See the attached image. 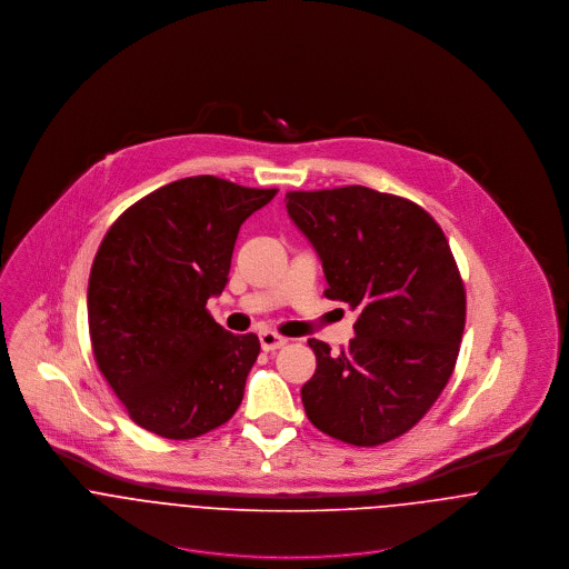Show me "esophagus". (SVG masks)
Segmentation results:
<instances>
[{
	"label": "esophagus",
	"mask_w": 569,
	"mask_h": 569,
	"mask_svg": "<svg viewBox=\"0 0 569 569\" xmlns=\"http://www.w3.org/2000/svg\"><path fill=\"white\" fill-rule=\"evenodd\" d=\"M258 337H260V346H262L264 352L278 350V348H282L287 343V337H282V335H278L273 330H260Z\"/></svg>",
	"instance_id": "34e87169"
}]
</instances>
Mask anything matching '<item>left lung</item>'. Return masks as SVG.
Listing matches in <instances>:
<instances>
[{
  "instance_id": "8db88e82",
  "label": "left lung",
  "mask_w": 569,
  "mask_h": 569,
  "mask_svg": "<svg viewBox=\"0 0 569 569\" xmlns=\"http://www.w3.org/2000/svg\"><path fill=\"white\" fill-rule=\"evenodd\" d=\"M284 201L322 260L326 298L359 313L341 352L309 339L318 368L302 386L307 416L355 447L395 440L436 403L460 352L467 296L449 241L420 206L366 186Z\"/></svg>"
}]
</instances>
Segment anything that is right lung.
I'll use <instances>...</instances> for the list:
<instances>
[{
  "label": "right lung",
  "mask_w": 569,
  "mask_h": 569,
  "mask_svg": "<svg viewBox=\"0 0 569 569\" xmlns=\"http://www.w3.org/2000/svg\"><path fill=\"white\" fill-rule=\"evenodd\" d=\"M276 192L177 179L122 212L98 247L87 287L93 357L147 431L190 440L241 406L260 341L217 325L206 302L228 284L244 219Z\"/></svg>",
  "instance_id": "right-lung-1"
}]
</instances>
